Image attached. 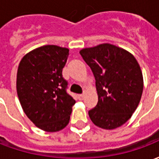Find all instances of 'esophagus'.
Instances as JSON below:
<instances>
[{
  "instance_id": "esophagus-1",
  "label": "esophagus",
  "mask_w": 159,
  "mask_h": 159,
  "mask_svg": "<svg viewBox=\"0 0 159 159\" xmlns=\"http://www.w3.org/2000/svg\"><path fill=\"white\" fill-rule=\"evenodd\" d=\"M78 99H79L80 100H83V99H84V94H79V95H78Z\"/></svg>"
}]
</instances>
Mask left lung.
<instances>
[{"instance_id": "obj_1", "label": "left lung", "mask_w": 159, "mask_h": 159, "mask_svg": "<svg viewBox=\"0 0 159 159\" xmlns=\"http://www.w3.org/2000/svg\"><path fill=\"white\" fill-rule=\"evenodd\" d=\"M95 77L98 103L89 111L103 129H115L136 110L143 92V76L134 56L125 49L102 43L80 50Z\"/></svg>"}]
</instances>
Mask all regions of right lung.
I'll list each match as a JSON object with an SVG mask.
<instances>
[{
  "mask_svg": "<svg viewBox=\"0 0 159 159\" xmlns=\"http://www.w3.org/2000/svg\"><path fill=\"white\" fill-rule=\"evenodd\" d=\"M69 49L45 45L24 56L17 71L16 89L25 115L37 128L58 132L69 123L76 103L66 93L62 76Z\"/></svg>",
  "mask_w": 159,
  "mask_h": 159,
  "instance_id": "add662e5",
  "label": "right lung"
}]
</instances>
